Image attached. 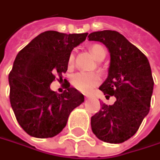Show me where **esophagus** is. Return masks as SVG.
<instances>
[{"label":"esophagus","instance_id":"esophagus-1","mask_svg":"<svg viewBox=\"0 0 160 160\" xmlns=\"http://www.w3.org/2000/svg\"><path fill=\"white\" fill-rule=\"evenodd\" d=\"M85 98H90L91 97H90V96H85Z\"/></svg>","mask_w":160,"mask_h":160}]
</instances>
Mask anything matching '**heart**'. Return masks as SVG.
Instances as JSON below:
<instances>
[{"instance_id": "b5f03b06", "label": "heart", "mask_w": 160, "mask_h": 160, "mask_svg": "<svg viewBox=\"0 0 160 160\" xmlns=\"http://www.w3.org/2000/svg\"><path fill=\"white\" fill-rule=\"evenodd\" d=\"M91 52L98 62L103 61L107 56V50L104 47L98 44H94L90 48ZM75 55L74 53H70L68 57V65L71 66L74 63ZM101 81V78L98 73L95 72H78L76 73L72 77L71 82L72 85L78 91L82 92H90L93 87L98 85Z\"/></svg>"}]
</instances>
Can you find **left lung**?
Masks as SVG:
<instances>
[{
  "instance_id": "left-lung-1",
  "label": "left lung",
  "mask_w": 160,
  "mask_h": 160,
  "mask_svg": "<svg viewBox=\"0 0 160 160\" xmlns=\"http://www.w3.org/2000/svg\"><path fill=\"white\" fill-rule=\"evenodd\" d=\"M89 40L103 43L110 52L108 77L99 90L106 98L114 96L113 105L100 104L101 109L91 119L98 139L121 143L133 137L150 111L153 82L147 57L115 31L89 34Z\"/></svg>"
}]
</instances>
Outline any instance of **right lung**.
I'll list each match as a JSON object with an SVG mask.
<instances>
[{
  "label": "right lung",
  "mask_w": 160,
  "mask_h": 160,
  "mask_svg": "<svg viewBox=\"0 0 160 160\" xmlns=\"http://www.w3.org/2000/svg\"><path fill=\"white\" fill-rule=\"evenodd\" d=\"M87 35L48 31L18 53L8 75L9 100L19 125L28 135L37 138L56 136L65 128L70 112L83 102V95L69 82L61 94L52 91L50 84L56 77L62 79L72 50Z\"/></svg>",
  "instance_id": "obj_1"
}]
</instances>
